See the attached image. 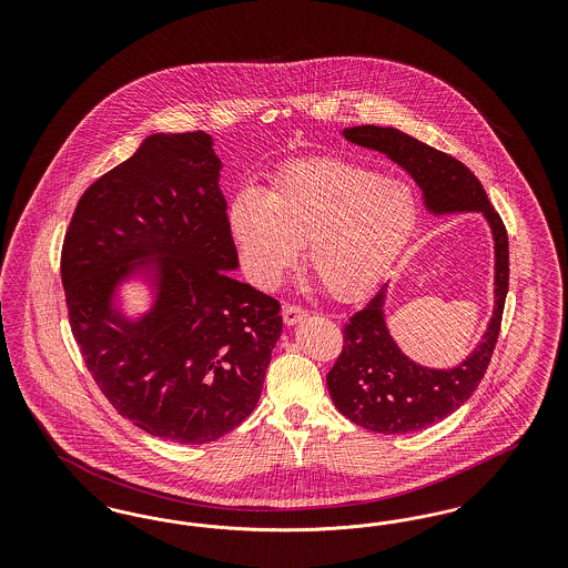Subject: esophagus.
Masks as SVG:
<instances>
[{
  "instance_id": "34e87169",
  "label": "esophagus",
  "mask_w": 568,
  "mask_h": 568,
  "mask_svg": "<svg viewBox=\"0 0 568 568\" xmlns=\"http://www.w3.org/2000/svg\"><path fill=\"white\" fill-rule=\"evenodd\" d=\"M304 317H306V311H304L302 306H297V304H285V306H283V322H285V324H297V322H302Z\"/></svg>"
}]
</instances>
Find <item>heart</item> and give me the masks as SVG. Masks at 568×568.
<instances>
[{
	"mask_svg": "<svg viewBox=\"0 0 568 568\" xmlns=\"http://www.w3.org/2000/svg\"><path fill=\"white\" fill-rule=\"evenodd\" d=\"M419 219L413 190L375 170L341 160L285 168L268 197L244 190L230 230L246 271L274 285L306 246L308 271L327 294H366L394 264Z\"/></svg>",
	"mask_w": 568,
	"mask_h": 568,
	"instance_id": "b5f03b06",
	"label": "heart"
}]
</instances>
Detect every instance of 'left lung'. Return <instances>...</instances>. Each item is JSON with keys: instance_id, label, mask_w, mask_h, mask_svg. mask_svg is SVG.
Segmentation results:
<instances>
[{"instance_id": "1", "label": "left lung", "mask_w": 568, "mask_h": 568, "mask_svg": "<svg viewBox=\"0 0 568 568\" xmlns=\"http://www.w3.org/2000/svg\"><path fill=\"white\" fill-rule=\"evenodd\" d=\"M345 138L381 151L403 165L424 191L433 213H484L496 248V306L484 341L459 366L433 371L410 362L392 341L383 320L385 283L343 329V352L327 373L336 408L353 424L381 434L422 430L464 405L486 375L509 292V239L479 179L456 158L394 128L357 125Z\"/></svg>"}]
</instances>
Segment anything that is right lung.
<instances>
[{
    "label": "right lung",
    "mask_w": 568,
    "mask_h": 568,
    "mask_svg": "<svg viewBox=\"0 0 568 568\" xmlns=\"http://www.w3.org/2000/svg\"><path fill=\"white\" fill-rule=\"evenodd\" d=\"M221 162L204 132L149 135L82 193L61 248V283L87 371L144 433L202 445L257 405L281 304L230 276L239 266ZM161 264V297L138 325L109 306L135 258Z\"/></svg>",
    "instance_id": "1"
}]
</instances>
